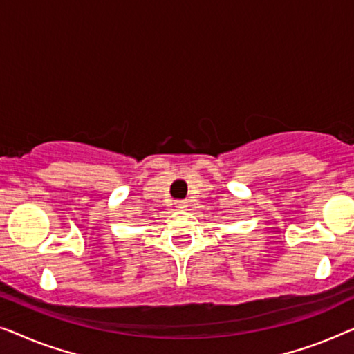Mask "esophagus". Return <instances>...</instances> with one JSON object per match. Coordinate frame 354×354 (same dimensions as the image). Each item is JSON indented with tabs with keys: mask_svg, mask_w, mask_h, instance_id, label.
<instances>
[{
	"mask_svg": "<svg viewBox=\"0 0 354 354\" xmlns=\"http://www.w3.org/2000/svg\"><path fill=\"white\" fill-rule=\"evenodd\" d=\"M175 205H176V208H186L187 207V202L186 201H176Z\"/></svg>",
	"mask_w": 354,
	"mask_h": 354,
	"instance_id": "1",
	"label": "esophagus"
}]
</instances>
